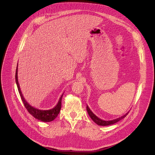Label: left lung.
<instances>
[{"label":"left lung","instance_id":"1","mask_svg":"<svg viewBox=\"0 0 155 155\" xmlns=\"http://www.w3.org/2000/svg\"><path fill=\"white\" fill-rule=\"evenodd\" d=\"M86 110H87V114L88 115H90V117H91V118L93 120V121L94 123H96L97 124L99 125V126H108V125H111V124H114L117 122H118L119 121H120L121 120L123 119L125 117H126V115H127V114L129 113V112L126 114L124 115L121 117H119L117 119H115V120H110V121H105V120H102L101 119H100L99 118H98L96 115H95L93 112L91 110H90V108H89V107H88L87 105H86Z\"/></svg>","mask_w":155,"mask_h":155}]
</instances>
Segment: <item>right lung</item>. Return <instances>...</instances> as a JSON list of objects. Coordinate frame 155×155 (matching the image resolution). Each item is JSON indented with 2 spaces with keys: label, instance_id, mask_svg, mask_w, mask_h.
<instances>
[{
  "label": "right lung",
  "instance_id": "obj_1",
  "mask_svg": "<svg viewBox=\"0 0 155 155\" xmlns=\"http://www.w3.org/2000/svg\"><path fill=\"white\" fill-rule=\"evenodd\" d=\"M15 80H16V83L18 87V90L20 94L21 98L22 99V101H23L25 105V107L28 110V111L31 115H32L35 118L43 122H50L54 120L57 117L61 108V101H62V97L63 96V94L61 95L57 105L54 108L50 110H39L31 106L29 103H28V102L24 98L23 94H22V93L20 90L19 84L18 83V65L16 67V70Z\"/></svg>",
  "mask_w": 155,
  "mask_h": 155
}]
</instances>
